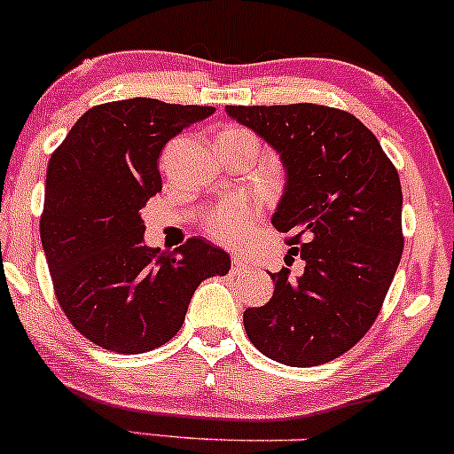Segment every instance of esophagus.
<instances>
[{
  "label": "esophagus",
  "mask_w": 454,
  "mask_h": 454,
  "mask_svg": "<svg viewBox=\"0 0 454 454\" xmlns=\"http://www.w3.org/2000/svg\"><path fill=\"white\" fill-rule=\"evenodd\" d=\"M249 264L245 262L241 256H234L232 258V273H243V270H247Z\"/></svg>",
  "instance_id": "1"
}]
</instances>
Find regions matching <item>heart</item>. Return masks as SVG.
I'll use <instances>...</instances> for the list:
<instances>
[{
	"instance_id": "obj_1",
	"label": "heart",
	"mask_w": 454,
	"mask_h": 454,
	"mask_svg": "<svg viewBox=\"0 0 454 454\" xmlns=\"http://www.w3.org/2000/svg\"><path fill=\"white\" fill-rule=\"evenodd\" d=\"M217 138L228 140V143H243L245 140V143L256 145V138H254V134L249 129L237 126L223 128ZM254 215H256V211H254V205L247 198H231V200L222 202L220 207L213 209L209 220H207V226L222 241L237 243L247 234L249 226L254 222Z\"/></svg>"
}]
</instances>
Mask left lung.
Wrapping results in <instances>:
<instances>
[{
	"mask_svg": "<svg viewBox=\"0 0 454 454\" xmlns=\"http://www.w3.org/2000/svg\"><path fill=\"white\" fill-rule=\"evenodd\" d=\"M279 153L286 187L273 226L290 232L303 273H270L275 293L243 314L264 356L314 367L372 328L403 252L401 184L378 138L356 117L320 104L226 106Z\"/></svg>",
	"mask_w": 454,
	"mask_h": 454,
	"instance_id": "left-lung-1",
	"label": "left lung"
}]
</instances>
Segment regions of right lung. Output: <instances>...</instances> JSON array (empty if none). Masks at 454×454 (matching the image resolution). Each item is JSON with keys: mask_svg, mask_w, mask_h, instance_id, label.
<instances>
[{"mask_svg": "<svg viewBox=\"0 0 454 454\" xmlns=\"http://www.w3.org/2000/svg\"><path fill=\"white\" fill-rule=\"evenodd\" d=\"M213 106L132 98L93 106L46 168L40 239L61 309L81 335L117 354L164 346L202 279L231 256L205 239L176 254L145 245L140 209L161 190V149Z\"/></svg>", "mask_w": 454, "mask_h": 454, "instance_id": "obj_1", "label": "right lung"}]
</instances>
